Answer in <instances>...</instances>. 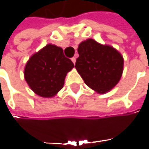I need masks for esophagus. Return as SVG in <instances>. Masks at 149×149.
<instances>
[{"instance_id":"esophagus-1","label":"esophagus","mask_w":149,"mask_h":149,"mask_svg":"<svg viewBox=\"0 0 149 149\" xmlns=\"http://www.w3.org/2000/svg\"><path fill=\"white\" fill-rule=\"evenodd\" d=\"M71 60L74 64H75V62H76V58H75V57H73V58L71 59Z\"/></svg>"}]
</instances>
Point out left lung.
<instances>
[{"instance_id":"left-lung-1","label":"left lung","mask_w":149,"mask_h":149,"mask_svg":"<svg viewBox=\"0 0 149 149\" xmlns=\"http://www.w3.org/2000/svg\"><path fill=\"white\" fill-rule=\"evenodd\" d=\"M78 53L75 68L89 88L104 94L118 83L123 59L117 49L88 39L79 45Z\"/></svg>"}]
</instances>
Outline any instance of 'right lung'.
Instances as JSON below:
<instances>
[{"label":"right lung","instance_id":"right-lung-1","mask_svg":"<svg viewBox=\"0 0 149 149\" xmlns=\"http://www.w3.org/2000/svg\"><path fill=\"white\" fill-rule=\"evenodd\" d=\"M63 49L49 44L34 54L26 63L25 79L39 96L50 98L63 88L66 74L74 68Z\"/></svg>","mask_w":149,"mask_h":149}]
</instances>
